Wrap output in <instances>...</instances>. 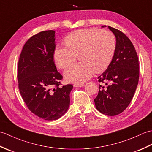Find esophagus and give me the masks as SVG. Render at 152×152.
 Returning <instances> with one entry per match:
<instances>
[{"mask_svg": "<svg viewBox=\"0 0 152 152\" xmlns=\"http://www.w3.org/2000/svg\"><path fill=\"white\" fill-rule=\"evenodd\" d=\"M84 86V83H74V87H78V88H80V87H82Z\"/></svg>", "mask_w": 152, "mask_h": 152, "instance_id": "esophagus-1", "label": "esophagus"}]
</instances>
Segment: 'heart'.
<instances>
[{
  "label": "heart",
  "instance_id": "obj_1",
  "mask_svg": "<svg viewBox=\"0 0 152 152\" xmlns=\"http://www.w3.org/2000/svg\"><path fill=\"white\" fill-rule=\"evenodd\" d=\"M66 45H59L53 57L57 66L64 69L80 55L81 63L68 67L64 77L71 82L80 83L89 79L94 71L102 72L111 63L116 50V38L112 32L101 28H82L65 38Z\"/></svg>",
  "mask_w": 152,
  "mask_h": 152
}]
</instances>
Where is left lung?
Segmentation results:
<instances>
[{"label": "left lung", "instance_id": "1", "mask_svg": "<svg viewBox=\"0 0 152 152\" xmlns=\"http://www.w3.org/2000/svg\"><path fill=\"white\" fill-rule=\"evenodd\" d=\"M108 28L115 36L116 50L111 63L98 78L102 85L94 101L100 112L112 116L124 112L130 104L139 80V63L129 38L117 28Z\"/></svg>", "mask_w": 152, "mask_h": 152}]
</instances>
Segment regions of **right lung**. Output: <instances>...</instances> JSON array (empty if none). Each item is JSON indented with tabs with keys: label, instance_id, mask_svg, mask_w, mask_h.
Returning <instances> with one entry per match:
<instances>
[{
	"label": "right lung",
	"instance_id": "right-lung-1",
	"mask_svg": "<svg viewBox=\"0 0 152 152\" xmlns=\"http://www.w3.org/2000/svg\"><path fill=\"white\" fill-rule=\"evenodd\" d=\"M55 31L40 32L24 44L18 66V88L27 108L45 120H56L70 104L72 84L62 86L63 76L53 61Z\"/></svg>",
	"mask_w": 152,
	"mask_h": 152
}]
</instances>
